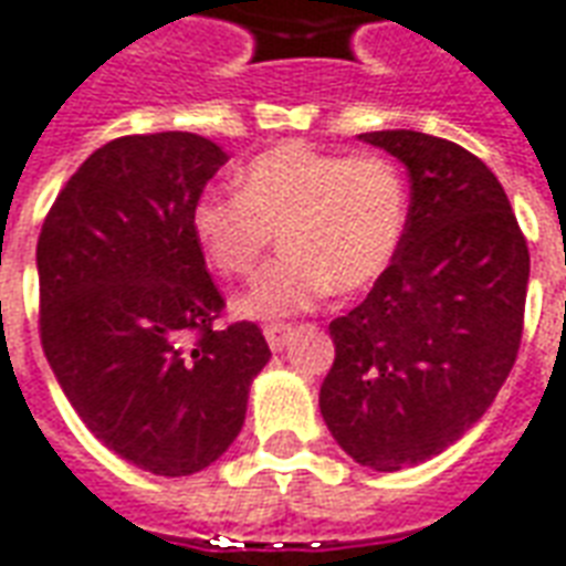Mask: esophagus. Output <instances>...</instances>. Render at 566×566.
Segmentation results:
<instances>
[{"instance_id": "obj_1", "label": "esophagus", "mask_w": 566, "mask_h": 566, "mask_svg": "<svg viewBox=\"0 0 566 566\" xmlns=\"http://www.w3.org/2000/svg\"><path fill=\"white\" fill-rule=\"evenodd\" d=\"M292 334L295 332H292L289 325H265V340L274 353H280V349L292 340Z\"/></svg>"}]
</instances>
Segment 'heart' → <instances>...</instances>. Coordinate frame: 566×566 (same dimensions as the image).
Instances as JSON below:
<instances>
[{"label":"heart","mask_w":566,"mask_h":566,"mask_svg":"<svg viewBox=\"0 0 566 566\" xmlns=\"http://www.w3.org/2000/svg\"><path fill=\"white\" fill-rule=\"evenodd\" d=\"M403 226L407 189L389 159L301 142L253 156L241 189H208L192 208V232L226 277H250L280 232L286 253L234 304L250 319L311 311L332 286H370L391 265Z\"/></svg>","instance_id":"obj_1"}]
</instances>
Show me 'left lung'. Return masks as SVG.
Listing matches in <instances>:
<instances>
[{
    "label": "left lung",
    "mask_w": 566,
    "mask_h": 566,
    "mask_svg": "<svg viewBox=\"0 0 566 566\" xmlns=\"http://www.w3.org/2000/svg\"><path fill=\"white\" fill-rule=\"evenodd\" d=\"M410 175L398 253L328 332L319 410L365 468H413L492 407L522 344L527 255L510 198L464 147L413 129L365 132Z\"/></svg>",
    "instance_id": "1"
}]
</instances>
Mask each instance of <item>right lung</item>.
<instances>
[{
  "label": "right lung",
  "mask_w": 566,
  "mask_h": 566,
  "mask_svg": "<svg viewBox=\"0 0 566 566\" xmlns=\"http://www.w3.org/2000/svg\"><path fill=\"white\" fill-rule=\"evenodd\" d=\"M226 163L192 132L108 142L74 171L39 234L53 377L111 452L156 476L198 473L232 447L271 358L253 323L213 328L222 295L192 208Z\"/></svg>",
  "instance_id": "1"
}]
</instances>
